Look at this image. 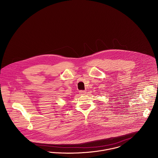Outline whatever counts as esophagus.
Returning <instances> with one entry per match:
<instances>
[{
    "instance_id": "1",
    "label": "esophagus",
    "mask_w": 158,
    "mask_h": 158,
    "mask_svg": "<svg viewBox=\"0 0 158 158\" xmlns=\"http://www.w3.org/2000/svg\"><path fill=\"white\" fill-rule=\"evenodd\" d=\"M86 91H85V90H80L79 91V93H80V94H81V95H85L86 94Z\"/></svg>"
}]
</instances>
